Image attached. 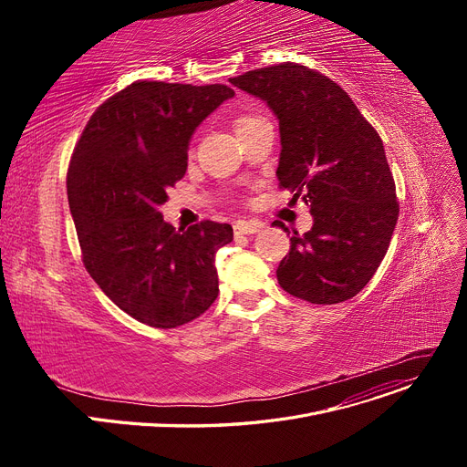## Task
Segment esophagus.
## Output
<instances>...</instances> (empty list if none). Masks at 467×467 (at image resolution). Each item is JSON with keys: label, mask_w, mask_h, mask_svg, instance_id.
Here are the masks:
<instances>
[{"label": "esophagus", "mask_w": 467, "mask_h": 467, "mask_svg": "<svg viewBox=\"0 0 467 467\" xmlns=\"http://www.w3.org/2000/svg\"><path fill=\"white\" fill-rule=\"evenodd\" d=\"M259 231V225L257 223H250V221H238V223L234 225V234H254Z\"/></svg>", "instance_id": "obj_1"}]
</instances>
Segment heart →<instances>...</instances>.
Segmentation results:
<instances>
[{"label": "heart", "instance_id": "1", "mask_svg": "<svg viewBox=\"0 0 467 467\" xmlns=\"http://www.w3.org/2000/svg\"><path fill=\"white\" fill-rule=\"evenodd\" d=\"M257 119H261L257 113H240L236 119H234V130H242L246 129L248 125H252V122H255Z\"/></svg>", "mask_w": 467, "mask_h": 467}]
</instances>
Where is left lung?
Returning <instances> with one entry per match:
<instances>
[{"label": "left lung", "instance_id": "left-lung-1", "mask_svg": "<svg viewBox=\"0 0 467 467\" xmlns=\"http://www.w3.org/2000/svg\"><path fill=\"white\" fill-rule=\"evenodd\" d=\"M229 81L276 113L278 187L314 217L308 233L289 238L276 268L280 287L312 305L352 299L377 273L400 215L379 132L345 90L306 66L284 62Z\"/></svg>", "mask_w": 467, "mask_h": 467}]
</instances>
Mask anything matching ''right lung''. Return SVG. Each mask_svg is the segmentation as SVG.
<instances>
[{
	"instance_id": "right-lung-1",
	"label": "right lung",
	"mask_w": 467,
	"mask_h": 467,
	"mask_svg": "<svg viewBox=\"0 0 467 467\" xmlns=\"http://www.w3.org/2000/svg\"><path fill=\"white\" fill-rule=\"evenodd\" d=\"M234 90L136 81L98 108L73 147L67 202L87 273L140 324L171 329L217 299L215 252L233 227L201 221L176 231L159 206L187 170L194 129Z\"/></svg>"
}]
</instances>
